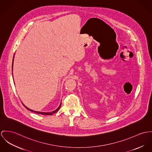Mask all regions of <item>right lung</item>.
<instances>
[{
    "instance_id": "obj_1",
    "label": "right lung",
    "mask_w": 152,
    "mask_h": 152,
    "mask_svg": "<svg viewBox=\"0 0 152 152\" xmlns=\"http://www.w3.org/2000/svg\"><path fill=\"white\" fill-rule=\"evenodd\" d=\"M13 59H14V58H13ZM12 66H13V60H12ZM61 103L60 104V105L58 107L56 110H54V111H53V112H42L34 111V110H32V109H29L28 107H26V106H25V105H23V106H25L27 109H28L29 110H30V111H31V112H32L36 113H37V114H41V115H53V114H54V113H56L57 112H58V110L59 109L60 107H61Z\"/></svg>"
}]
</instances>
